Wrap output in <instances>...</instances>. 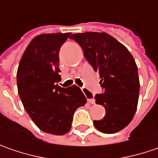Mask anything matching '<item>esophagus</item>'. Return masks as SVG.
<instances>
[{"label":"esophagus","mask_w":158,"mask_h":158,"mask_svg":"<svg viewBox=\"0 0 158 158\" xmlns=\"http://www.w3.org/2000/svg\"><path fill=\"white\" fill-rule=\"evenodd\" d=\"M82 91L85 94V95H86V98H87V102H88V103H91V104H94L95 102H94V98H90V96L92 95L91 93L89 92L87 89H86V88H82Z\"/></svg>","instance_id":"esophagus-1"}]
</instances>
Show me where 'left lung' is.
<instances>
[{"label": "left lung", "mask_w": 158, "mask_h": 158, "mask_svg": "<svg viewBox=\"0 0 158 158\" xmlns=\"http://www.w3.org/2000/svg\"><path fill=\"white\" fill-rule=\"evenodd\" d=\"M81 47L84 56L100 74L102 94H95L97 104L105 108L101 120H94L96 129L114 134L128 126L139 99L138 68L127 48L106 32H84L70 37Z\"/></svg>", "instance_id": "8db88e82"}]
</instances>
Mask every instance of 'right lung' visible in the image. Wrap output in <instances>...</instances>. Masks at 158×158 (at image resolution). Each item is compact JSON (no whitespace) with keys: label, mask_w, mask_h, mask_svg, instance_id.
Returning <instances> with one entry per match:
<instances>
[{"label":"right lung","mask_w":158,"mask_h":158,"mask_svg":"<svg viewBox=\"0 0 158 158\" xmlns=\"http://www.w3.org/2000/svg\"><path fill=\"white\" fill-rule=\"evenodd\" d=\"M70 34L36 36L24 50L17 69V90L24 110L41 131L55 135L70 131L75 110L86 102L79 86L57 85L61 80L59 50Z\"/></svg>","instance_id":"obj_1"}]
</instances>
